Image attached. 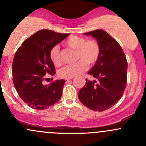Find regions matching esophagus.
<instances>
[{"instance_id":"34e87169","label":"esophagus","mask_w":146,"mask_h":146,"mask_svg":"<svg viewBox=\"0 0 146 146\" xmlns=\"http://www.w3.org/2000/svg\"><path fill=\"white\" fill-rule=\"evenodd\" d=\"M65 81H66V82H70V79H65Z\"/></svg>"}]
</instances>
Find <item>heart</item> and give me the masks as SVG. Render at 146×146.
Wrapping results in <instances>:
<instances>
[{
    "label": "heart",
    "instance_id": "obj_1",
    "mask_svg": "<svg viewBox=\"0 0 146 146\" xmlns=\"http://www.w3.org/2000/svg\"><path fill=\"white\" fill-rule=\"evenodd\" d=\"M66 46L76 50V58L78 60L73 64L66 65L58 71L62 78H72L82 74L88 68V64L94 65L98 61L100 48L98 42L93 39L86 40L82 36L72 35L65 42ZM49 58L56 66L62 64L58 46H54L49 52Z\"/></svg>",
    "mask_w": 146,
    "mask_h": 146
}]
</instances>
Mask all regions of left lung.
<instances>
[{
    "mask_svg": "<svg viewBox=\"0 0 146 146\" xmlns=\"http://www.w3.org/2000/svg\"><path fill=\"white\" fill-rule=\"evenodd\" d=\"M97 39L100 48L98 61L88 74L98 80H88L78 92L80 101L90 110L102 111L111 108L121 98L127 80L128 64L118 42L102 29L84 33Z\"/></svg>",
    "mask_w": 146,
    "mask_h": 146,
    "instance_id": "1",
    "label": "left lung"
}]
</instances>
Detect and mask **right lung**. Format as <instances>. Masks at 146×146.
<instances>
[{"label": "right lung", "instance_id": "1", "mask_svg": "<svg viewBox=\"0 0 146 146\" xmlns=\"http://www.w3.org/2000/svg\"><path fill=\"white\" fill-rule=\"evenodd\" d=\"M68 35L42 29L26 39L16 51L12 65L13 81L19 96L32 108L46 110L61 98L64 80L49 85L42 81L46 73H56L50 51Z\"/></svg>", "mask_w": 146, "mask_h": 146}]
</instances>
